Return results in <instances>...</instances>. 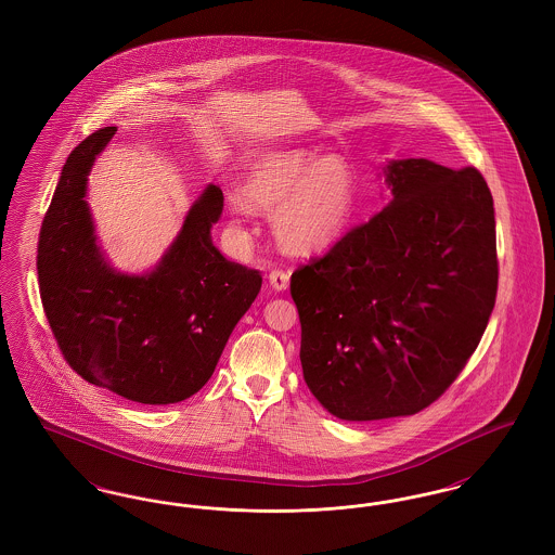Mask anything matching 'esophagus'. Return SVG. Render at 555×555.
<instances>
[{
    "label": "esophagus",
    "instance_id": "esophagus-1",
    "mask_svg": "<svg viewBox=\"0 0 555 555\" xmlns=\"http://www.w3.org/2000/svg\"><path fill=\"white\" fill-rule=\"evenodd\" d=\"M268 283H270V287L274 291H285L289 287V272L281 270V268H274L268 274Z\"/></svg>",
    "mask_w": 555,
    "mask_h": 555
}]
</instances>
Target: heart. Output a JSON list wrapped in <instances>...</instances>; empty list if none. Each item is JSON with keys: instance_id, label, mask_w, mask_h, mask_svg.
<instances>
[{"instance_id": "heart-1", "label": "heart", "mask_w": 555, "mask_h": 555, "mask_svg": "<svg viewBox=\"0 0 555 555\" xmlns=\"http://www.w3.org/2000/svg\"><path fill=\"white\" fill-rule=\"evenodd\" d=\"M238 202L249 210H272L274 237L291 254L331 249L349 231L358 211V185L341 156L293 147L251 164L238 185Z\"/></svg>"}]
</instances>
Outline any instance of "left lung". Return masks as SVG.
<instances>
[{"mask_svg": "<svg viewBox=\"0 0 555 555\" xmlns=\"http://www.w3.org/2000/svg\"><path fill=\"white\" fill-rule=\"evenodd\" d=\"M387 208L291 274L301 369L341 421L410 416L448 391L498 295L493 197L473 168L391 159Z\"/></svg>", "mask_w": 555, "mask_h": 555, "instance_id": "obj_1", "label": "left lung"}]
</instances>
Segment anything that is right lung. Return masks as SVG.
<instances>
[{
	"mask_svg": "<svg viewBox=\"0 0 555 555\" xmlns=\"http://www.w3.org/2000/svg\"><path fill=\"white\" fill-rule=\"evenodd\" d=\"M114 132H91L62 168L37 245L41 304L64 360L87 383L137 403H177L210 380L262 274L214 247L224 199L216 185L191 206L154 270L125 274L107 264L85 193Z\"/></svg>",
	"mask_w": 555,
	"mask_h": 555,
	"instance_id": "add662e5",
	"label": "right lung"
}]
</instances>
